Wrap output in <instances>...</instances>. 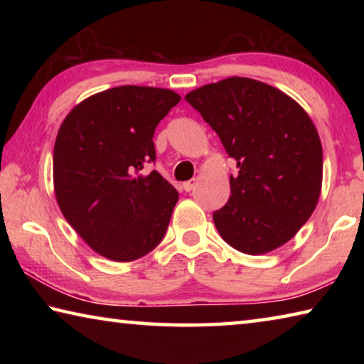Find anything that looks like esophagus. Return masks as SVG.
I'll return each mask as SVG.
<instances>
[{"label":"esophagus","instance_id":"1","mask_svg":"<svg viewBox=\"0 0 364 364\" xmlns=\"http://www.w3.org/2000/svg\"><path fill=\"white\" fill-rule=\"evenodd\" d=\"M196 186H197V181L196 180H189L186 183H183V189L186 191V193H189V191H193Z\"/></svg>","mask_w":364,"mask_h":364}]
</instances>
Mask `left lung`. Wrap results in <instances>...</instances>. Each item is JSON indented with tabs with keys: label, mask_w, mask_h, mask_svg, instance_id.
I'll list each match as a JSON object with an SVG mask.
<instances>
[{
	"label": "left lung",
	"mask_w": 364,
	"mask_h": 364,
	"mask_svg": "<svg viewBox=\"0 0 364 364\" xmlns=\"http://www.w3.org/2000/svg\"><path fill=\"white\" fill-rule=\"evenodd\" d=\"M186 101L237 162L231 197L213 212L220 236L249 255L291 241L321 194L323 147L310 117L278 88L244 77L200 86Z\"/></svg>",
	"instance_id": "left-lung-1"
}]
</instances>
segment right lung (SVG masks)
Returning a JSON list of instances; mask_svg holds the SVG:
<instances>
[{
    "instance_id": "right-lung-1",
    "label": "right lung",
    "mask_w": 364,
    "mask_h": 364,
    "mask_svg": "<svg viewBox=\"0 0 364 364\" xmlns=\"http://www.w3.org/2000/svg\"><path fill=\"white\" fill-rule=\"evenodd\" d=\"M180 101L171 90L115 86L80 102L59 128L53 156L59 208L109 260H136L165 236L178 191L143 168L156 162L159 122Z\"/></svg>"
}]
</instances>
